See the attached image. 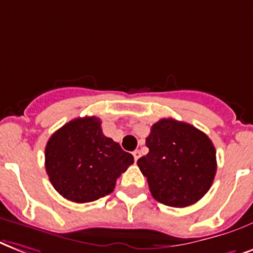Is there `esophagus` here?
Instances as JSON below:
<instances>
[{"instance_id": "esophagus-1", "label": "esophagus", "mask_w": 253, "mask_h": 253, "mask_svg": "<svg viewBox=\"0 0 253 253\" xmlns=\"http://www.w3.org/2000/svg\"><path fill=\"white\" fill-rule=\"evenodd\" d=\"M140 156H141L140 150H134V152H133V157H134V161H137V160L140 158Z\"/></svg>"}]
</instances>
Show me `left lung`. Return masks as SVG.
<instances>
[{
    "instance_id": "left-lung-1",
    "label": "left lung",
    "mask_w": 253,
    "mask_h": 253,
    "mask_svg": "<svg viewBox=\"0 0 253 253\" xmlns=\"http://www.w3.org/2000/svg\"><path fill=\"white\" fill-rule=\"evenodd\" d=\"M149 153L137 165L148 179L156 201L186 207L210 190L216 173V152L211 140L187 123L161 119L146 137Z\"/></svg>"
}]
</instances>
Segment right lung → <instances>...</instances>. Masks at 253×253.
I'll list each match as a JSON object with an SVG mask.
<instances>
[{
  "instance_id": "obj_1",
  "label": "right lung",
  "mask_w": 253,
  "mask_h": 253,
  "mask_svg": "<svg viewBox=\"0 0 253 253\" xmlns=\"http://www.w3.org/2000/svg\"><path fill=\"white\" fill-rule=\"evenodd\" d=\"M133 156L104 136L95 116L74 119L47 141L44 166L63 198L87 203L113 191L116 179L133 164Z\"/></svg>"
}]
</instances>
